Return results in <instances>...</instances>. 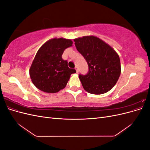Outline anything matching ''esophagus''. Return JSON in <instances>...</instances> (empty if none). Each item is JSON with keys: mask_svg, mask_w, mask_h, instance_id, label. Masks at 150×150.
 I'll return each mask as SVG.
<instances>
[{"mask_svg": "<svg viewBox=\"0 0 150 150\" xmlns=\"http://www.w3.org/2000/svg\"><path fill=\"white\" fill-rule=\"evenodd\" d=\"M75 69H76V72H79V69H78V67H75Z\"/></svg>", "mask_w": 150, "mask_h": 150, "instance_id": "obj_1", "label": "esophagus"}]
</instances>
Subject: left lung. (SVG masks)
<instances>
[{
  "instance_id": "1",
  "label": "left lung",
  "mask_w": 150,
  "mask_h": 150,
  "mask_svg": "<svg viewBox=\"0 0 150 150\" xmlns=\"http://www.w3.org/2000/svg\"><path fill=\"white\" fill-rule=\"evenodd\" d=\"M78 51L89 66L88 73L79 75L85 91L93 94H102L110 91L121 74L120 57L115 49L94 35L74 39Z\"/></svg>"
}]
</instances>
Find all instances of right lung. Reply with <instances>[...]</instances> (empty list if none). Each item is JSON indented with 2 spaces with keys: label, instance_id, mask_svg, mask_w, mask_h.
<instances>
[{
  "label": "right lung",
  "instance_id": "add662e5",
  "mask_svg": "<svg viewBox=\"0 0 150 150\" xmlns=\"http://www.w3.org/2000/svg\"><path fill=\"white\" fill-rule=\"evenodd\" d=\"M72 46L71 39L61 38L50 39L39 48L29 69L36 88L45 93H56L66 87L71 75L76 71L68 67L62 55Z\"/></svg>",
  "mask_w": 150,
  "mask_h": 150
}]
</instances>
